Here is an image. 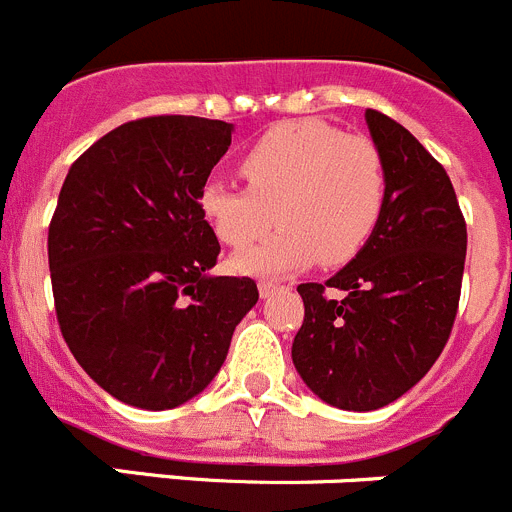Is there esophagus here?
<instances>
[{
  "instance_id": "1",
  "label": "esophagus",
  "mask_w": 512,
  "mask_h": 512,
  "mask_svg": "<svg viewBox=\"0 0 512 512\" xmlns=\"http://www.w3.org/2000/svg\"><path fill=\"white\" fill-rule=\"evenodd\" d=\"M274 292H279V287H276V284H271V281H259L261 299H269Z\"/></svg>"
}]
</instances>
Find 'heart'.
I'll return each instance as SVG.
<instances>
[{
	"instance_id": "b5f03b06",
	"label": "heart",
	"mask_w": 512,
	"mask_h": 512,
	"mask_svg": "<svg viewBox=\"0 0 512 512\" xmlns=\"http://www.w3.org/2000/svg\"><path fill=\"white\" fill-rule=\"evenodd\" d=\"M248 187L205 182L203 218L223 246L246 248L276 223L281 231L233 256L241 274L281 276L320 259L348 264L373 236L386 205V167L370 139L322 121L269 129L241 159Z\"/></svg>"
}]
</instances>
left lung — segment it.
I'll return each mask as SVG.
<instances>
[{"label": "left lung", "instance_id": "left-lung-1", "mask_svg": "<svg viewBox=\"0 0 512 512\" xmlns=\"http://www.w3.org/2000/svg\"><path fill=\"white\" fill-rule=\"evenodd\" d=\"M386 167L373 236L325 284H299L292 360L309 391L342 411L383 409L437 363L462 289L467 225L442 164L409 129L365 111ZM330 286L343 294L327 298Z\"/></svg>", "mask_w": 512, "mask_h": 512}]
</instances>
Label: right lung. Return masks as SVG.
<instances>
[{
    "instance_id": "add662e5",
    "label": "right lung",
    "mask_w": 512,
    "mask_h": 512,
    "mask_svg": "<svg viewBox=\"0 0 512 512\" xmlns=\"http://www.w3.org/2000/svg\"><path fill=\"white\" fill-rule=\"evenodd\" d=\"M233 124L149 116L116 126L75 159L50 220L60 332L119 401L182 406L208 388L259 302L248 276H215L220 243L198 195Z\"/></svg>"
}]
</instances>
